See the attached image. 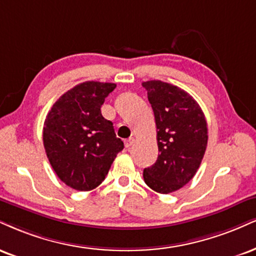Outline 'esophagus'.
<instances>
[{"instance_id": "1", "label": "esophagus", "mask_w": 256, "mask_h": 256, "mask_svg": "<svg viewBox=\"0 0 256 256\" xmlns=\"http://www.w3.org/2000/svg\"><path fill=\"white\" fill-rule=\"evenodd\" d=\"M134 138L132 137V138H128V140H125V146H126V149H130V148L134 146Z\"/></svg>"}]
</instances>
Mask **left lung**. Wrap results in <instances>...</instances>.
I'll list each match as a JSON object with an SVG mask.
<instances>
[{
	"label": "left lung",
	"mask_w": 256,
	"mask_h": 256,
	"mask_svg": "<svg viewBox=\"0 0 256 256\" xmlns=\"http://www.w3.org/2000/svg\"><path fill=\"white\" fill-rule=\"evenodd\" d=\"M142 86L155 116L160 152L143 178L155 192L168 194L188 184L198 170L208 146V122L198 102L181 88L158 80Z\"/></svg>",
	"instance_id": "obj_1"
}]
</instances>
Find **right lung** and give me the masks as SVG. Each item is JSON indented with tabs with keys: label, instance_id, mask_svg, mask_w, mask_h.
Segmentation results:
<instances>
[{
	"label": "right lung",
	"instance_id": "add662e5",
	"mask_svg": "<svg viewBox=\"0 0 256 256\" xmlns=\"http://www.w3.org/2000/svg\"><path fill=\"white\" fill-rule=\"evenodd\" d=\"M116 83L87 81L54 104L42 130L45 152L57 176L76 190H90L106 178L124 143L101 106Z\"/></svg>",
	"mask_w": 256,
	"mask_h": 256
}]
</instances>
